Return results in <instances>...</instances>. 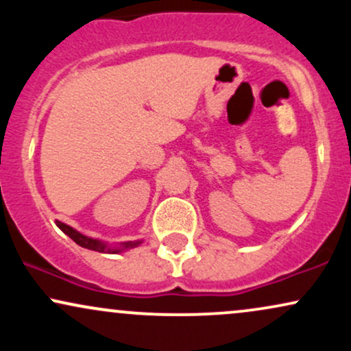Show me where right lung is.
Returning a JSON list of instances; mask_svg holds the SVG:
<instances>
[{"instance_id": "1", "label": "right lung", "mask_w": 351, "mask_h": 351, "mask_svg": "<svg viewBox=\"0 0 351 351\" xmlns=\"http://www.w3.org/2000/svg\"><path fill=\"white\" fill-rule=\"evenodd\" d=\"M56 224H58V228L60 229V231H62L64 234L69 236L75 244H79L80 247L90 249V251L106 252V254H117V252L127 251V249H134V247H136V245L142 244V239H140V241H127V243H120L117 245H108L107 243H102V241H99V239H92V237L84 236L82 232L75 231L74 228L67 226V224L60 223V221H56Z\"/></svg>"}]
</instances>
